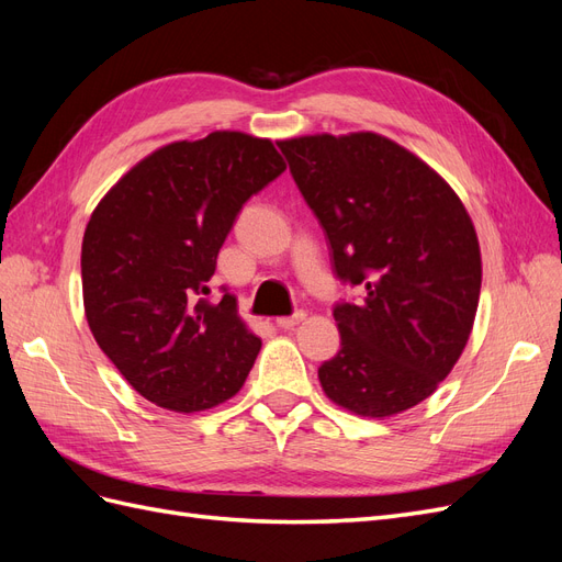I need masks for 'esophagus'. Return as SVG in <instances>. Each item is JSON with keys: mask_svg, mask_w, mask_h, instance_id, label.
<instances>
[{"mask_svg": "<svg viewBox=\"0 0 562 562\" xmlns=\"http://www.w3.org/2000/svg\"><path fill=\"white\" fill-rule=\"evenodd\" d=\"M304 316H307L304 312H295V314H291V316H279V318H277V326L283 328V330H288V328L297 326L300 321H304Z\"/></svg>", "mask_w": 562, "mask_h": 562, "instance_id": "34e87169", "label": "esophagus"}]
</instances>
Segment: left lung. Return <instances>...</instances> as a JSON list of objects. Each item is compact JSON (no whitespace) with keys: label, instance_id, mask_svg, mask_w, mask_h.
<instances>
[{"label":"left lung","instance_id":"8db88e82","mask_svg":"<svg viewBox=\"0 0 562 562\" xmlns=\"http://www.w3.org/2000/svg\"><path fill=\"white\" fill-rule=\"evenodd\" d=\"M330 244L342 345L321 363L330 401L389 417L429 398L462 356L481 295V248L464 203L413 151L378 133L277 143Z\"/></svg>","mask_w":562,"mask_h":562}]
</instances>
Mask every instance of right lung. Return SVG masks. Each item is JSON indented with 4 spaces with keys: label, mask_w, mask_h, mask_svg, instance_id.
<instances>
[{
    "label": "right lung",
    "mask_w": 562,
    "mask_h": 562,
    "mask_svg": "<svg viewBox=\"0 0 562 562\" xmlns=\"http://www.w3.org/2000/svg\"><path fill=\"white\" fill-rule=\"evenodd\" d=\"M283 171L271 140L215 131L151 151L95 206L81 244L83 310L147 401L199 413L244 386L260 337L225 288L220 302L203 295L244 203Z\"/></svg>",
    "instance_id": "obj_1"
}]
</instances>
